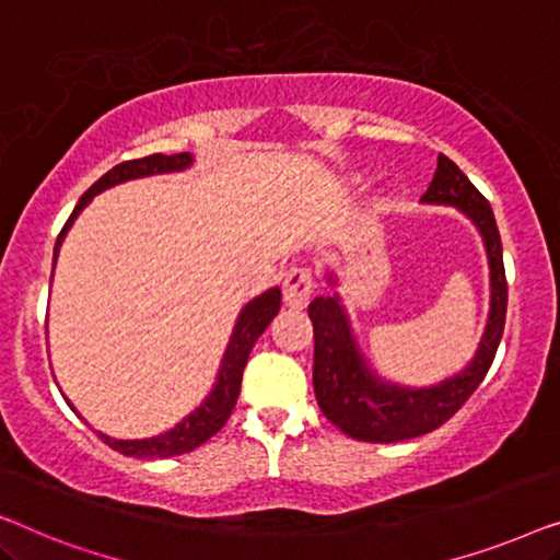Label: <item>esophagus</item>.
Returning <instances> with one entry per match:
<instances>
[{
    "instance_id": "obj_1",
    "label": "esophagus",
    "mask_w": 560,
    "mask_h": 560,
    "mask_svg": "<svg viewBox=\"0 0 560 560\" xmlns=\"http://www.w3.org/2000/svg\"><path fill=\"white\" fill-rule=\"evenodd\" d=\"M314 294V273L310 269H291L283 277V302L287 306H294V310H302V306L310 304Z\"/></svg>"
}]
</instances>
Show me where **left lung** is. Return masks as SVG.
<instances>
[{
	"label": "left lung",
	"instance_id": "1",
	"mask_svg": "<svg viewBox=\"0 0 560 560\" xmlns=\"http://www.w3.org/2000/svg\"><path fill=\"white\" fill-rule=\"evenodd\" d=\"M423 200L456 205L475 220L482 233L492 269L490 325H487L475 362L467 370L434 388L406 390L375 381L368 373L337 296L314 299L310 304V319L314 327L312 381L317 404L337 429H342L352 439L370 441V444H393V441L416 439L444 427L485 381L487 370L492 368V360L498 355L502 332H505L508 279L505 264H502L500 231L490 202L446 154H439L436 175Z\"/></svg>",
	"mask_w": 560,
	"mask_h": 560
}]
</instances>
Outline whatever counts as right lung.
I'll return each instance as SVG.
<instances>
[{
	"label": "right lung",
	"mask_w": 560,
	"mask_h": 560,
	"mask_svg": "<svg viewBox=\"0 0 560 560\" xmlns=\"http://www.w3.org/2000/svg\"><path fill=\"white\" fill-rule=\"evenodd\" d=\"M192 162L190 154H149L141 156V160H126L121 164H116L114 170H108L104 177L96 179L89 190L83 192V198L78 200L75 210L70 212V218L62 225V231L55 241V258H58V248L62 243V235L73 223L78 212H81L93 195H98L106 187H114L119 183H126V179L133 177H147V175H160V172H172V170H183ZM281 306V291L279 289H269L266 294H261L254 302L243 306L238 325L233 329L231 345H228L225 358H223V368H220V377L215 390L210 393L208 400L198 408V411L187 416L183 423H177L175 429L167 431V434L154 436V439H139V441H121V439H108L104 434H98L104 444H108L116 452L124 456H137V459H167V456H177V454H187L192 448H198L205 444L210 436H215L220 429L225 427V421L231 419L235 400H238L241 393V381H243V368H246L250 350L269 322L279 314Z\"/></svg>",
	"instance_id": "add662e5"
}]
</instances>
